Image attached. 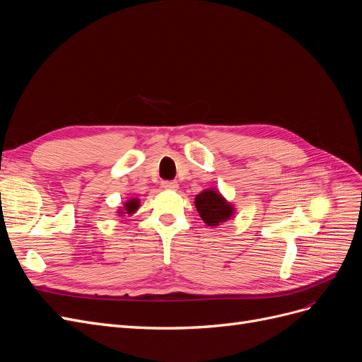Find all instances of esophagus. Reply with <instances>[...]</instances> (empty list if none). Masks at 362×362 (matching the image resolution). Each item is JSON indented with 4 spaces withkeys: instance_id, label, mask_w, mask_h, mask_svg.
I'll list each match as a JSON object with an SVG mask.
<instances>
[{
    "instance_id": "obj_1",
    "label": "esophagus",
    "mask_w": 362,
    "mask_h": 362,
    "mask_svg": "<svg viewBox=\"0 0 362 362\" xmlns=\"http://www.w3.org/2000/svg\"><path fill=\"white\" fill-rule=\"evenodd\" d=\"M161 185H163V189H166V190H178L177 181H163Z\"/></svg>"
}]
</instances>
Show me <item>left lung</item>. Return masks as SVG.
I'll return each instance as SVG.
<instances>
[{"label": "left lung", "mask_w": 362, "mask_h": 362, "mask_svg": "<svg viewBox=\"0 0 362 362\" xmlns=\"http://www.w3.org/2000/svg\"><path fill=\"white\" fill-rule=\"evenodd\" d=\"M194 206L205 225L217 228L231 221L235 214V205L226 201L225 196L217 189H206L196 194Z\"/></svg>", "instance_id": "8db88e82"}]
</instances>
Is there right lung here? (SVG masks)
Returning a JSON list of instances; mask_svg holds the SVG:
<instances>
[{
  "label": "right lung",
  "instance_id": "right-lung-1",
  "mask_svg": "<svg viewBox=\"0 0 362 362\" xmlns=\"http://www.w3.org/2000/svg\"><path fill=\"white\" fill-rule=\"evenodd\" d=\"M140 206V199L139 198H129L128 201L124 202L122 206H119V210L116 211L117 216H133Z\"/></svg>",
  "mask_w": 362,
  "mask_h": 362
}]
</instances>
